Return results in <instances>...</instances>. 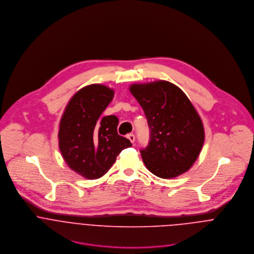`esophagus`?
<instances>
[{
    "label": "esophagus",
    "mask_w": 254,
    "mask_h": 254,
    "mask_svg": "<svg viewBox=\"0 0 254 254\" xmlns=\"http://www.w3.org/2000/svg\"><path fill=\"white\" fill-rule=\"evenodd\" d=\"M127 138L129 139V141H130L131 143H134V142H135V136H134L133 134H129V135L127 136Z\"/></svg>",
    "instance_id": "esophagus-1"
}]
</instances>
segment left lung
Returning <instances> with one entry per match:
<instances>
[{
    "label": "left lung",
    "mask_w": 254,
    "mask_h": 254,
    "mask_svg": "<svg viewBox=\"0 0 254 254\" xmlns=\"http://www.w3.org/2000/svg\"><path fill=\"white\" fill-rule=\"evenodd\" d=\"M131 94L143 108L150 140L141 155L146 168L162 179L187 172L204 143L202 121L186 94L168 81L133 84Z\"/></svg>",
    "instance_id": "left-lung-1"
}]
</instances>
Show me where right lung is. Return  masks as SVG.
I'll return each instance as SVG.
<instances>
[{
	"mask_svg": "<svg viewBox=\"0 0 254 254\" xmlns=\"http://www.w3.org/2000/svg\"><path fill=\"white\" fill-rule=\"evenodd\" d=\"M114 91L101 84L79 90L68 102L60 122L59 146L70 169L90 180L103 177L116 156L131 142L117 133L118 118L102 113Z\"/></svg>",
	"mask_w": 254,
	"mask_h": 254,
	"instance_id": "add662e5",
	"label": "right lung"
}]
</instances>
